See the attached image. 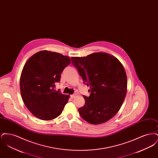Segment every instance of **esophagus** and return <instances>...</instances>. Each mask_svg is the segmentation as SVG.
I'll return each mask as SVG.
<instances>
[{
	"label": "esophagus",
	"instance_id": "34e87169",
	"mask_svg": "<svg viewBox=\"0 0 158 158\" xmlns=\"http://www.w3.org/2000/svg\"><path fill=\"white\" fill-rule=\"evenodd\" d=\"M76 95V94H73V95H72L71 96H70V98H75Z\"/></svg>",
	"mask_w": 158,
	"mask_h": 158
}]
</instances>
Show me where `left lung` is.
<instances>
[{"mask_svg":"<svg viewBox=\"0 0 158 158\" xmlns=\"http://www.w3.org/2000/svg\"><path fill=\"white\" fill-rule=\"evenodd\" d=\"M84 83L89 86V97L79 108L83 120L92 124L108 121L118 113L127 93V80L123 66L114 56L94 53L86 57H72Z\"/></svg>","mask_w":158,"mask_h":158,"instance_id":"1","label":"left lung"}]
</instances>
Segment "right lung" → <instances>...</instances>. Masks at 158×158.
Instances as JSON below:
<instances>
[{
  "label": "right lung",
  "instance_id": "add662e5",
  "mask_svg": "<svg viewBox=\"0 0 158 158\" xmlns=\"http://www.w3.org/2000/svg\"><path fill=\"white\" fill-rule=\"evenodd\" d=\"M70 64L68 56L43 50L32 56L23 66L20 77L23 101L34 116L51 120L62 113L69 95L54 89L60 75Z\"/></svg>",
  "mask_w": 158,
  "mask_h": 158
}]
</instances>
